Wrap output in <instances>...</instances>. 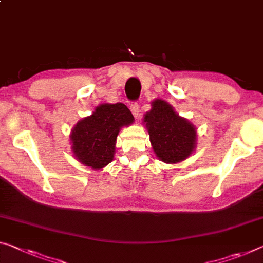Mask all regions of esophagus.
<instances>
[{
  "label": "esophagus",
  "instance_id": "obj_1",
  "mask_svg": "<svg viewBox=\"0 0 263 263\" xmlns=\"http://www.w3.org/2000/svg\"><path fill=\"white\" fill-rule=\"evenodd\" d=\"M131 111L133 116H135V118H138L139 116V105L137 103H133L131 104Z\"/></svg>",
  "mask_w": 263,
  "mask_h": 263
}]
</instances>
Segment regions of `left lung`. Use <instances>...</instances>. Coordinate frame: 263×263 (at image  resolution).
<instances>
[{
    "mask_svg": "<svg viewBox=\"0 0 263 263\" xmlns=\"http://www.w3.org/2000/svg\"><path fill=\"white\" fill-rule=\"evenodd\" d=\"M151 106L144 115L143 124L157 158L166 164L186 160L197 148V128L164 99H154Z\"/></svg>",
    "mask_w": 263,
    "mask_h": 263,
    "instance_id": "obj_1",
    "label": "left lung"
}]
</instances>
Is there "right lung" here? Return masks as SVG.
<instances>
[{"label":"right lung","mask_w":263,"mask_h":263,"mask_svg":"<svg viewBox=\"0 0 263 263\" xmlns=\"http://www.w3.org/2000/svg\"><path fill=\"white\" fill-rule=\"evenodd\" d=\"M135 122L123 103L101 104L92 115L79 120L70 133L74 158L84 166L101 171L114 160L117 136L120 128Z\"/></svg>","instance_id":"obj_1"}]
</instances>
